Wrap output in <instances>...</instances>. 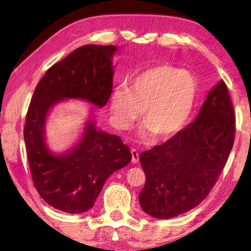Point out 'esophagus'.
<instances>
[{
    "label": "esophagus",
    "mask_w": 251,
    "mask_h": 251,
    "mask_svg": "<svg viewBox=\"0 0 251 251\" xmlns=\"http://www.w3.org/2000/svg\"><path fill=\"white\" fill-rule=\"evenodd\" d=\"M131 161H133L134 164H137L138 160H139V154H138V151L136 150H131Z\"/></svg>",
    "instance_id": "esophagus-1"
}]
</instances>
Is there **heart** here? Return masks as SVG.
I'll return each instance as SVG.
<instances>
[{
	"label": "heart",
	"mask_w": 251,
	"mask_h": 251,
	"mask_svg": "<svg viewBox=\"0 0 251 251\" xmlns=\"http://www.w3.org/2000/svg\"><path fill=\"white\" fill-rule=\"evenodd\" d=\"M198 85L192 74L168 65L144 71L129 83L128 90L117 88L112 95L115 125L129 129L141 116L146 123L143 136L155 133L165 141L188 124L197 100Z\"/></svg>",
	"instance_id": "heart-1"
}]
</instances>
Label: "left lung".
<instances>
[{"label": "left lung", "mask_w": 251, "mask_h": 251, "mask_svg": "<svg viewBox=\"0 0 251 251\" xmlns=\"http://www.w3.org/2000/svg\"><path fill=\"white\" fill-rule=\"evenodd\" d=\"M236 116L224 80L209 92L193 123L139 156L146 176L142 209L167 219L198 206L210 193L235 141Z\"/></svg>", "instance_id": "left-lung-1"}]
</instances>
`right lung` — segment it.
<instances>
[{
	"instance_id": "1",
	"label": "right lung",
	"mask_w": 251,
	"mask_h": 251,
	"mask_svg": "<svg viewBox=\"0 0 251 251\" xmlns=\"http://www.w3.org/2000/svg\"><path fill=\"white\" fill-rule=\"evenodd\" d=\"M114 45H84L50 67L37 84L24 125V141L32 180L44 201L58 210L80 214L94 206L104 182L131 159L129 148L116 135L86 123L80 142L65 154L45 145V122L55 104L85 100L97 107L113 91Z\"/></svg>"
}]
</instances>
